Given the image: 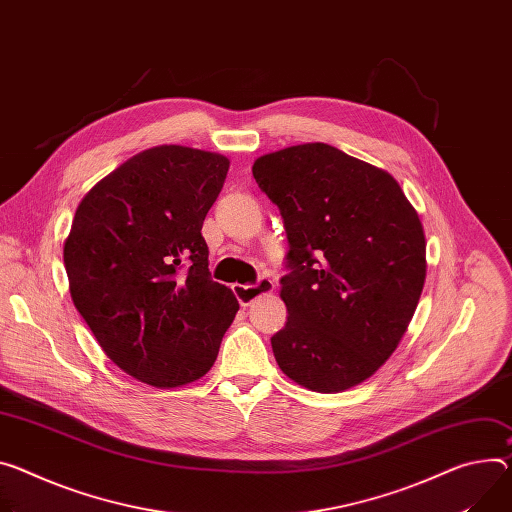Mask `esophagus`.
<instances>
[{
  "label": "esophagus",
  "instance_id": "esophagus-1",
  "mask_svg": "<svg viewBox=\"0 0 512 512\" xmlns=\"http://www.w3.org/2000/svg\"><path fill=\"white\" fill-rule=\"evenodd\" d=\"M273 282L269 280V277H259L257 284H235L232 286V292H235L237 300L241 302V306H249L251 302H255L259 296H265V294H271L273 292Z\"/></svg>",
  "mask_w": 512,
  "mask_h": 512
}]
</instances>
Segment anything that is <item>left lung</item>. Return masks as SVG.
Listing matches in <instances>:
<instances>
[{
  "label": "left lung",
  "instance_id": "left-lung-1",
  "mask_svg": "<svg viewBox=\"0 0 512 512\" xmlns=\"http://www.w3.org/2000/svg\"><path fill=\"white\" fill-rule=\"evenodd\" d=\"M253 177L290 243L275 361L308 390L353 388L408 329L427 275L423 224L390 173L324 143L263 155Z\"/></svg>",
  "mask_w": 512,
  "mask_h": 512
}]
</instances>
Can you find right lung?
<instances>
[{
  "instance_id": "add662e5",
  "label": "right lung",
  "mask_w": 512,
  "mask_h": 512,
  "mask_svg": "<svg viewBox=\"0 0 512 512\" xmlns=\"http://www.w3.org/2000/svg\"><path fill=\"white\" fill-rule=\"evenodd\" d=\"M228 159L179 145L143 151L91 188L65 241L75 308L106 355L157 388L200 380L239 302L208 271L202 224Z\"/></svg>"
}]
</instances>
